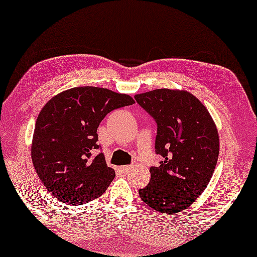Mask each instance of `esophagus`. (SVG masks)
I'll return each mask as SVG.
<instances>
[{
  "label": "esophagus",
  "mask_w": 257,
  "mask_h": 257,
  "mask_svg": "<svg viewBox=\"0 0 257 257\" xmlns=\"http://www.w3.org/2000/svg\"><path fill=\"white\" fill-rule=\"evenodd\" d=\"M131 168H132V165H125V166L119 167V171L122 172V173H126V172H128Z\"/></svg>",
  "instance_id": "34e87169"
}]
</instances>
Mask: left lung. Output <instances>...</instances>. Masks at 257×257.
<instances>
[{"mask_svg": "<svg viewBox=\"0 0 257 257\" xmlns=\"http://www.w3.org/2000/svg\"><path fill=\"white\" fill-rule=\"evenodd\" d=\"M135 99L157 122L156 153L164 158L150 168L144 202L159 213L175 214L205 191L219 158V135L209 112L187 91L158 89Z\"/></svg>", "mask_w": 257, "mask_h": 257, "instance_id": "8db88e82", "label": "left lung"}]
</instances>
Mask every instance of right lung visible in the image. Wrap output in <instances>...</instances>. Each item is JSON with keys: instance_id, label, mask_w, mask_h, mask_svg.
<instances>
[{"instance_id": "add662e5", "label": "right lung", "mask_w": 257, "mask_h": 257, "mask_svg": "<svg viewBox=\"0 0 257 257\" xmlns=\"http://www.w3.org/2000/svg\"><path fill=\"white\" fill-rule=\"evenodd\" d=\"M135 104L127 94L80 86L51 98L38 114L31 158L45 188L66 205H84L106 191L114 178L99 150L97 128L115 108Z\"/></svg>"}]
</instances>
